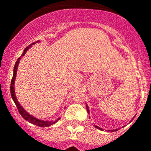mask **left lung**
<instances>
[{
    "mask_svg": "<svg viewBox=\"0 0 151 151\" xmlns=\"http://www.w3.org/2000/svg\"><path fill=\"white\" fill-rule=\"evenodd\" d=\"M86 104V109H87V112H88V114H89V108H88V106L87 104ZM133 118H134V116L133 117ZM132 120H131V122H132ZM94 127H95L96 129H100V130L103 131V129H101V128L98 127V126H97V125H94ZM109 131H110V130H109ZM116 131H118V129H113V130H111V132H116Z\"/></svg>",
    "mask_w": 151,
    "mask_h": 151,
    "instance_id": "obj_1",
    "label": "left lung"
}]
</instances>
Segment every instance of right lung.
<instances>
[{"label": "right lung", "mask_w": 151, "mask_h": 151, "mask_svg": "<svg viewBox=\"0 0 151 151\" xmlns=\"http://www.w3.org/2000/svg\"><path fill=\"white\" fill-rule=\"evenodd\" d=\"M40 42V41H37L34 43L31 44L30 45H29V47H26L25 50H24L23 53L22 54V55L20 57H19L18 59H17V62H16L15 66H14V69H13V78H12L11 80V84H10V94H11V97L12 99L13 100L14 103H15L16 106H17V109H18L19 112L21 114V116H22V118L25 119V120L28 121L29 122L32 124H34L35 125H38L39 127H47V126H50V125H53V124L56 123L57 121L59 120L60 118L57 119L56 120H52V121H47V120H41V119H39L36 118V117L33 116L32 115H31L28 113L27 111H26V110L22 107V106L20 105V104L19 103V101H17V98L16 97V94H15V88H14V84H15V79H16V76H17V69H18L19 66V61H20L21 58H22L23 56H25L26 53L27 52V50L30 48L33 45L36 43H38Z\"/></svg>", "instance_id": "add662e5"}]
</instances>
